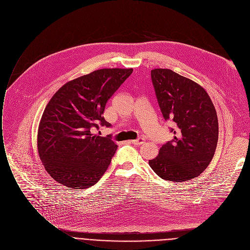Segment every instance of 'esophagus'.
I'll use <instances>...</instances> for the list:
<instances>
[{
    "mask_svg": "<svg viewBox=\"0 0 250 250\" xmlns=\"http://www.w3.org/2000/svg\"><path fill=\"white\" fill-rule=\"evenodd\" d=\"M131 143H132L133 145H135V146H141V145H143V144L145 143V139L140 138V139H138V140H133V141H131Z\"/></svg>",
    "mask_w": 250,
    "mask_h": 250,
    "instance_id": "34e87169",
    "label": "esophagus"
}]
</instances>
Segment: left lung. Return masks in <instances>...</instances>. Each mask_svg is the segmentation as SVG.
<instances>
[{
	"label": "left lung",
	"mask_w": 250,
	"mask_h": 250,
	"mask_svg": "<svg viewBox=\"0 0 250 250\" xmlns=\"http://www.w3.org/2000/svg\"><path fill=\"white\" fill-rule=\"evenodd\" d=\"M151 80L165 120L174 123L173 139L149 166L161 178L183 182L200 175L213 158L218 119L207 91L168 69H154Z\"/></svg>",
	"instance_id": "8db88e82"
}]
</instances>
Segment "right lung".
Wrapping results in <instances>:
<instances>
[{"label":"right lung","mask_w":250,"mask_h":250,"mask_svg":"<svg viewBox=\"0 0 250 250\" xmlns=\"http://www.w3.org/2000/svg\"><path fill=\"white\" fill-rule=\"evenodd\" d=\"M133 69H101L64 84L50 99L38 131V151L45 170L72 189L96 184L117 146L92 133L111 125L103 116L106 102Z\"/></svg>","instance_id":"obj_1"}]
</instances>
